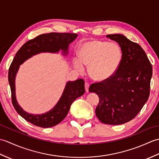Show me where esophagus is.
Segmentation results:
<instances>
[{
	"label": "esophagus",
	"mask_w": 159,
	"mask_h": 159,
	"mask_svg": "<svg viewBox=\"0 0 159 159\" xmlns=\"http://www.w3.org/2000/svg\"><path fill=\"white\" fill-rule=\"evenodd\" d=\"M89 84L87 82H85V88L86 92H89Z\"/></svg>",
	"instance_id": "34e87169"
}]
</instances>
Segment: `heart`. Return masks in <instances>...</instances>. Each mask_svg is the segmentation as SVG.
<instances>
[{
  "label": "heart",
  "instance_id": "b5f03b06",
  "mask_svg": "<svg viewBox=\"0 0 159 159\" xmlns=\"http://www.w3.org/2000/svg\"><path fill=\"white\" fill-rule=\"evenodd\" d=\"M79 57L73 59L74 66L82 70L83 64L89 66L90 76L98 81L112 77L122 61V50L116 43L91 40L80 46Z\"/></svg>",
  "mask_w": 159,
  "mask_h": 159
}]
</instances>
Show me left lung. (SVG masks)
<instances>
[{
    "instance_id": "obj_1",
    "label": "left lung",
    "mask_w": 159,
    "mask_h": 159,
    "mask_svg": "<svg viewBox=\"0 0 159 159\" xmlns=\"http://www.w3.org/2000/svg\"><path fill=\"white\" fill-rule=\"evenodd\" d=\"M122 50V61L109 79L94 83L89 92L96 93L99 103L96 115L102 123L120 125L135 117L150 96L152 67L143 48L121 34L107 35Z\"/></svg>"
}]
</instances>
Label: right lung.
Returning a JSON list of instances; mask_svg holds the SVG:
<instances>
[{
    "mask_svg": "<svg viewBox=\"0 0 159 159\" xmlns=\"http://www.w3.org/2000/svg\"><path fill=\"white\" fill-rule=\"evenodd\" d=\"M77 35L76 33H50L38 35L26 42L13 59L8 73L12 104L20 116L35 126L50 128L63 121L68 113L72 103L85 93V82L83 79L67 82L61 97L52 109L42 115L29 114L20 107L16 98L15 78L20 65L33 55L40 52H57L62 50L64 55H67L69 44L76 38Z\"/></svg>",
    "mask_w": 159,
    "mask_h": 159,
    "instance_id": "1",
    "label": "right lung"
}]
</instances>
